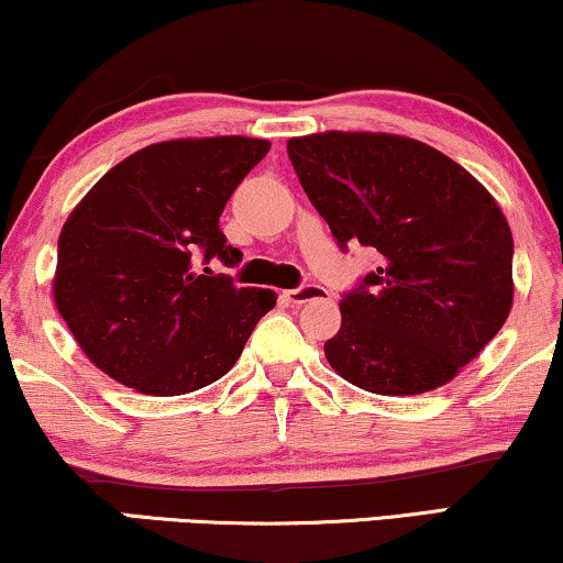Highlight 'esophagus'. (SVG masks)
<instances>
[{
  "mask_svg": "<svg viewBox=\"0 0 563 563\" xmlns=\"http://www.w3.org/2000/svg\"><path fill=\"white\" fill-rule=\"evenodd\" d=\"M283 298L288 300L290 306H303V303H308V300L329 298V290L321 288V285H300V288L283 290Z\"/></svg>",
  "mask_w": 563,
  "mask_h": 563,
  "instance_id": "obj_1",
  "label": "esophagus"
}]
</instances>
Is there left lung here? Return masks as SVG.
I'll return each mask as SVG.
<instances>
[{
    "label": "left lung",
    "instance_id": "8db88e82",
    "mask_svg": "<svg viewBox=\"0 0 563 563\" xmlns=\"http://www.w3.org/2000/svg\"><path fill=\"white\" fill-rule=\"evenodd\" d=\"M288 157L339 247L383 263L344 292L323 344L346 383L377 395L446 385L503 329L512 234L487 188L431 145L383 132L288 140Z\"/></svg>",
    "mask_w": 563,
    "mask_h": 563
}]
</instances>
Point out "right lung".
<instances>
[{"label": "right lung", "mask_w": 563, "mask_h": 563, "mask_svg": "<svg viewBox=\"0 0 563 563\" xmlns=\"http://www.w3.org/2000/svg\"><path fill=\"white\" fill-rule=\"evenodd\" d=\"M267 150L255 137L142 147L63 224L55 306L86 357L117 383L161 398L217 383L275 306L273 290L236 288L196 263L242 260L219 217Z\"/></svg>", "instance_id": "obj_1"}]
</instances>
